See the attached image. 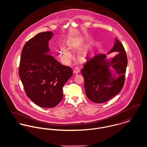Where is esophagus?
<instances>
[{
  "label": "esophagus",
  "instance_id": "34e87169",
  "mask_svg": "<svg viewBox=\"0 0 147 147\" xmlns=\"http://www.w3.org/2000/svg\"><path fill=\"white\" fill-rule=\"evenodd\" d=\"M80 70L79 67H76L75 68V69H74V72L75 74H79V73L80 72Z\"/></svg>",
  "mask_w": 147,
  "mask_h": 147
}]
</instances>
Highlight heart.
<instances>
[{
    "mask_svg": "<svg viewBox=\"0 0 147 147\" xmlns=\"http://www.w3.org/2000/svg\"><path fill=\"white\" fill-rule=\"evenodd\" d=\"M81 40L79 38L72 40L67 42V46L69 49L70 50H75L80 45ZM86 54V51L85 50L81 51L79 53L78 55L80 58H83ZM59 54L61 59L64 63H68L69 59L71 58V54L70 52L64 47H61L59 48Z\"/></svg>",
    "mask_w": 147,
    "mask_h": 147,
    "instance_id": "1",
    "label": "heart"
}]
</instances>
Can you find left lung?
<instances>
[{
    "instance_id": "1",
    "label": "left lung",
    "mask_w": 147,
    "mask_h": 147,
    "mask_svg": "<svg viewBox=\"0 0 147 147\" xmlns=\"http://www.w3.org/2000/svg\"><path fill=\"white\" fill-rule=\"evenodd\" d=\"M117 51L119 54L113 58L111 63L119 75L117 79L111 78L109 63L103 53L95 54L86 61L82 69L84 79V88L87 97L95 103H103L118 94L123 87L125 80L127 57L125 49L116 37L115 43L108 53Z\"/></svg>"
}]
</instances>
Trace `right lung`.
<instances>
[{
  "label": "right lung",
  "instance_id": "1",
  "mask_svg": "<svg viewBox=\"0 0 147 147\" xmlns=\"http://www.w3.org/2000/svg\"><path fill=\"white\" fill-rule=\"evenodd\" d=\"M52 32H41L24 45L19 74L26 96L36 105L54 107L63 98V86L72 75L71 67L48 54Z\"/></svg>",
  "mask_w": 147,
  "mask_h": 147
}]
</instances>
